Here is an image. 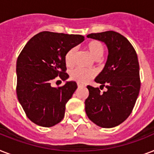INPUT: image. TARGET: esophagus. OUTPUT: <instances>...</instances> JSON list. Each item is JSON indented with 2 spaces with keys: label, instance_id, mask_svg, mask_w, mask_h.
I'll return each instance as SVG.
<instances>
[{
  "label": "esophagus",
  "instance_id": "obj_1",
  "mask_svg": "<svg viewBox=\"0 0 154 154\" xmlns=\"http://www.w3.org/2000/svg\"><path fill=\"white\" fill-rule=\"evenodd\" d=\"M77 86H78V88H82V87H84V85H83L79 84V83H78V84H77Z\"/></svg>",
  "mask_w": 154,
  "mask_h": 154
}]
</instances>
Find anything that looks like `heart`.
<instances>
[{"instance_id":"heart-1","label":"heart","mask_w":154,"mask_h":154,"mask_svg":"<svg viewBox=\"0 0 154 154\" xmlns=\"http://www.w3.org/2000/svg\"><path fill=\"white\" fill-rule=\"evenodd\" d=\"M88 53L91 55L94 60H99L104 53V45L99 41H91L88 42L85 46ZM76 55L75 49H71L66 53L65 57V64L67 66H72L74 63ZM94 77V72L91 70H85L82 69H75L70 72L71 79L77 82L79 84H85Z\"/></svg>"}]
</instances>
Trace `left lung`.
<instances>
[{"instance_id": "1", "label": "left lung", "mask_w": 154, "mask_h": 154, "mask_svg": "<svg viewBox=\"0 0 154 154\" xmlns=\"http://www.w3.org/2000/svg\"><path fill=\"white\" fill-rule=\"evenodd\" d=\"M88 38L104 42L108 49L105 67L95 78L107 89L88 85L89 97L85 101L90 121L102 128L122 124L131 113L140 91L139 63L136 51L128 40L114 31L91 33Z\"/></svg>"}]
</instances>
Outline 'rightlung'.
<instances>
[{"instance_id":"add662e5","label":"right lung","mask_w":154,"mask_h":154,"mask_svg":"<svg viewBox=\"0 0 154 154\" xmlns=\"http://www.w3.org/2000/svg\"><path fill=\"white\" fill-rule=\"evenodd\" d=\"M85 40L82 35L45 31L32 37L17 60V95L29 119L37 125L51 127L62 121L65 105L77 89L75 82L62 87L51 85L57 76L69 78L65 72V54Z\"/></svg>"}]
</instances>
